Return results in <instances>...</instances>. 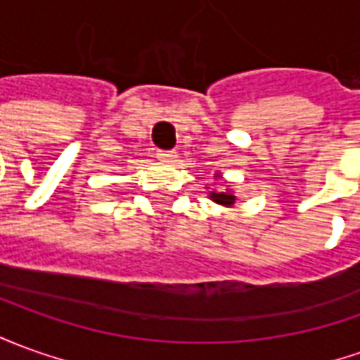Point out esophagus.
Masks as SVG:
<instances>
[{
	"mask_svg": "<svg viewBox=\"0 0 360 360\" xmlns=\"http://www.w3.org/2000/svg\"><path fill=\"white\" fill-rule=\"evenodd\" d=\"M156 158H158L160 162H172L176 158V155L172 150H156Z\"/></svg>",
	"mask_w": 360,
	"mask_h": 360,
	"instance_id": "1",
	"label": "esophagus"
}]
</instances>
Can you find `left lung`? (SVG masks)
I'll list each match as a JSON object with an SVG mask.
<instances>
[{
	"label": "left lung",
	"mask_w": 360,
	"mask_h": 360,
	"mask_svg": "<svg viewBox=\"0 0 360 360\" xmlns=\"http://www.w3.org/2000/svg\"><path fill=\"white\" fill-rule=\"evenodd\" d=\"M210 198H212L215 204H221V205L235 204V195H233L231 192H210Z\"/></svg>",
	"instance_id": "obj_1"
}]
</instances>
